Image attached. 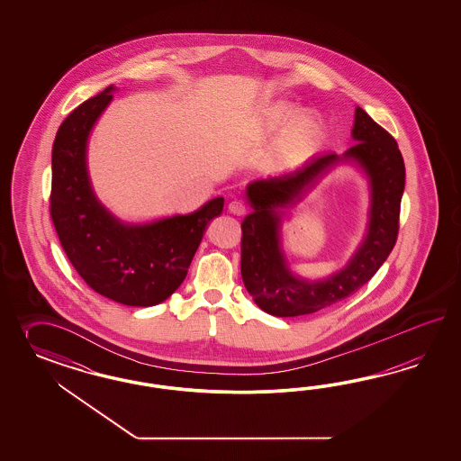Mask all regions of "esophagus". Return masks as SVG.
<instances>
[{
  "label": "esophagus",
  "instance_id": "esophagus-1",
  "mask_svg": "<svg viewBox=\"0 0 461 461\" xmlns=\"http://www.w3.org/2000/svg\"><path fill=\"white\" fill-rule=\"evenodd\" d=\"M228 210H230L231 214H235V216H243L247 212V206L241 201H231Z\"/></svg>",
  "mask_w": 461,
  "mask_h": 461
}]
</instances>
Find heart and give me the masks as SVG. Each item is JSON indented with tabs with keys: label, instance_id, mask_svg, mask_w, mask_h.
Segmentation results:
<instances>
[{
	"label": "heart",
	"instance_id": "heart-1",
	"mask_svg": "<svg viewBox=\"0 0 461 461\" xmlns=\"http://www.w3.org/2000/svg\"><path fill=\"white\" fill-rule=\"evenodd\" d=\"M301 110L291 103H279L272 106L264 116L262 133L276 137L289 127L272 157L274 167H293L318 154L326 140V126L320 116H301Z\"/></svg>",
	"mask_w": 461,
	"mask_h": 461
}]
</instances>
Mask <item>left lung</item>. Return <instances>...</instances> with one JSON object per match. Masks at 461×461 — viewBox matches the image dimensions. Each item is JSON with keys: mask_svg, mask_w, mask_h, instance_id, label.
<instances>
[{"mask_svg": "<svg viewBox=\"0 0 461 461\" xmlns=\"http://www.w3.org/2000/svg\"><path fill=\"white\" fill-rule=\"evenodd\" d=\"M357 143L347 154L314 157L295 174L251 182L247 187L250 214L241 230V277L253 301L268 314L293 318L312 314L357 293L387 260L397 235L405 166L397 141L358 106L351 131ZM357 159L373 184V210L367 240L341 273L321 283L297 280L288 272L278 247L277 205L290 203L307 183L339 159Z\"/></svg>", "mask_w": 461, "mask_h": 461, "instance_id": "left-lung-1", "label": "left lung"}]
</instances>
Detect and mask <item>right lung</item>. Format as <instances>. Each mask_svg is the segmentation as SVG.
<instances>
[{
	"mask_svg": "<svg viewBox=\"0 0 461 461\" xmlns=\"http://www.w3.org/2000/svg\"><path fill=\"white\" fill-rule=\"evenodd\" d=\"M113 87L84 101L59 126L52 149L50 218L72 267L96 293L126 306L166 301L187 268L223 197L201 210L141 226L114 220L93 194L86 170V141L112 101Z\"/></svg>",
	"mask_w": 461,
	"mask_h": 461,
	"instance_id": "right-lung-1",
	"label": "right lung"
}]
</instances>
